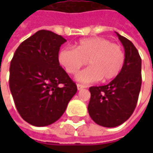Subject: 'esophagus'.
Listing matches in <instances>:
<instances>
[{
  "mask_svg": "<svg viewBox=\"0 0 153 153\" xmlns=\"http://www.w3.org/2000/svg\"><path fill=\"white\" fill-rule=\"evenodd\" d=\"M76 87H77V89H78V90H81V89H82V88H85V86L82 85V84H77Z\"/></svg>",
  "mask_w": 153,
  "mask_h": 153,
  "instance_id": "esophagus-1",
  "label": "esophagus"
}]
</instances>
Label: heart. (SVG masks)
Instances as JSON below:
<instances>
[{
	"label": "heart",
	"instance_id": "heart-1",
	"mask_svg": "<svg viewBox=\"0 0 153 153\" xmlns=\"http://www.w3.org/2000/svg\"><path fill=\"white\" fill-rule=\"evenodd\" d=\"M58 60L67 73L75 75L88 64L90 67L81 71L76 77L80 82L92 83L102 79L107 82L120 73L125 62L122 47L103 37L82 39L76 49L65 47L58 54Z\"/></svg>",
	"mask_w": 153,
	"mask_h": 153
}]
</instances>
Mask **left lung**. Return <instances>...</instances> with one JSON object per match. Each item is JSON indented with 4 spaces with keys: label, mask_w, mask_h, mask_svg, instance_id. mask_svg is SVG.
<instances>
[{
    "label": "left lung",
    "mask_w": 153,
    "mask_h": 153,
    "mask_svg": "<svg viewBox=\"0 0 153 153\" xmlns=\"http://www.w3.org/2000/svg\"><path fill=\"white\" fill-rule=\"evenodd\" d=\"M125 51L121 72L110 83L90 87L88 111L94 123L106 128L121 125L133 114L141 87V59L132 42L117 33Z\"/></svg>",
    "instance_id": "1"
}]
</instances>
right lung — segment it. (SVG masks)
<instances>
[{
    "mask_svg": "<svg viewBox=\"0 0 153 153\" xmlns=\"http://www.w3.org/2000/svg\"><path fill=\"white\" fill-rule=\"evenodd\" d=\"M66 40L42 30L21 43L10 65L9 87L21 117L36 127L59 119L77 91L58 60Z\"/></svg>",
    "mask_w": 153,
    "mask_h": 153,
    "instance_id": "add662e5",
    "label": "right lung"
}]
</instances>
